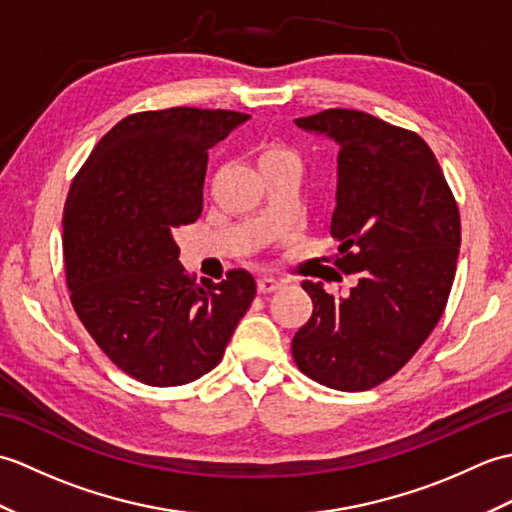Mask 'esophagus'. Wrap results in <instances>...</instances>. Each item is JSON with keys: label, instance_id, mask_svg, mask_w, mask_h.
<instances>
[{"label": "esophagus", "instance_id": "1", "mask_svg": "<svg viewBox=\"0 0 512 512\" xmlns=\"http://www.w3.org/2000/svg\"><path fill=\"white\" fill-rule=\"evenodd\" d=\"M257 288H259V292H275L277 288H281V281L279 279H275V277H262L257 281Z\"/></svg>", "mask_w": 512, "mask_h": 512}]
</instances>
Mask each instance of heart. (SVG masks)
Listing matches in <instances>:
<instances>
[{"label":"heart","mask_w":512,"mask_h":512,"mask_svg":"<svg viewBox=\"0 0 512 512\" xmlns=\"http://www.w3.org/2000/svg\"><path fill=\"white\" fill-rule=\"evenodd\" d=\"M279 154H292V151L286 149V147H281V145H268L262 151V156H279Z\"/></svg>","instance_id":"1"}]
</instances>
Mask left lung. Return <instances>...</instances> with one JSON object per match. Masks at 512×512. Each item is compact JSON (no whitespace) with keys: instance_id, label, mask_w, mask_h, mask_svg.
I'll list each match as a JSON object with an SVG mask.
<instances>
[{"instance_id":"1","label":"left lung","mask_w":512,"mask_h":512,"mask_svg":"<svg viewBox=\"0 0 512 512\" xmlns=\"http://www.w3.org/2000/svg\"><path fill=\"white\" fill-rule=\"evenodd\" d=\"M295 123L339 145L334 266L358 284L334 297L303 281L314 308L292 339V358L325 387L365 391L409 363L447 308L460 253L458 202L416 132L341 107Z\"/></svg>"}]
</instances>
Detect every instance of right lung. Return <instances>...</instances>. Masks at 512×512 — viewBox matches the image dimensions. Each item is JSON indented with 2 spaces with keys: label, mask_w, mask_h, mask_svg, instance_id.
Masks as SVG:
<instances>
[{
  "label": "right lung",
  "mask_w": 512,
  "mask_h": 512,
  "mask_svg": "<svg viewBox=\"0 0 512 512\" xmlns=\"http://www.w3.org/2000/svg\"><path fill=\"white\" fill-rule=\"evenodd\" d=\"M248 114L200 107L138 112L107 132L63 209L70 301L96 345L140 383L178 387L222 361L255 299L244 268L195 284L173 233L202 213L206 158Z\"/></svg>",
  "instance_id": "1"
}]
</instances>
